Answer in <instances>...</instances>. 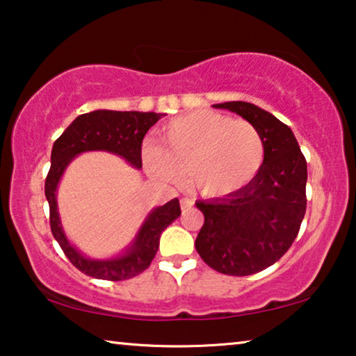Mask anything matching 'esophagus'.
Segmentation results:
<instances>
[{"label":"esophagus","instance_id":"1","mask_svg":"<svg viewBox=\"0 0 356 356\" xmlns=\"http://www.w3.org/2000/svg\"><path fill=\"white\" fill-rule=\"evenodd\" d=\"M192 207H193V200L192 198H182V200H180V208H182V211H185V209H188Z\"/></svg>","mask_w":356,"mask_h":356}]
</instances>
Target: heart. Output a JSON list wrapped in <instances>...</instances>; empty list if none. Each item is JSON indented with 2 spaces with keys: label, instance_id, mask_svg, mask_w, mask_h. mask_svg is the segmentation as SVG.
<instances>
[{
  "label": "heart",
  "instance_id": "1",
  "mask_svg": "<svg viewBox=\"0 0 356 356\" xmlns=\"http://www.w3.org/2000/svg\"><path fill=\"white\" fill-rule=\"evenodd\" d=\"M163 145L147 142L142 156L148 172L168 184H180L185 172L200 193L227 197L252 182L264 161L258 129L216 111L174 118L161 129Z\"/></svg>",
  "mask_w": 356,
  "mask_h": 356
}]
</instances>
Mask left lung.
<instances>
[{"label": "left lung", "instance_id": "obj_1", "mask_svg": "<svg viewBox=\"0 0 356 356\" xmlns=\"http://www.w3.org/2000/svg\"><path fill=\"white\" fill-rule=\"evenodd\" d=\"M258 129L264 161L247 187L224 198L197 202L204 224L195 248L214 271L250 276L284 257L307 211V161L289 126L247 102L213 104Z\"/></svg>", "mask_w": 356, "mask_h": 356}]
</instances>
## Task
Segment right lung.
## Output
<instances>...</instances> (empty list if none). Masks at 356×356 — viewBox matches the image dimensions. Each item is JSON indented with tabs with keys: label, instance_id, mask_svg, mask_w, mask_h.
<instances>
[{
	"label": "right lung",
	"instance_id": "right-lung-1",
	"mask_svg": "<svg viewBox=\"0 0 356 356\" xmlns=\"http://www.w3.org/2000/svg\"><path fill=\"white\" fill-rule=\"evenodd\" d=\"M164 114L140 111H97L80 114L61 134L51 149V168L44 180L49 204V226L59 247L79 271L103 280H124L138 276L152 264L159 247V237L180 216L179 200L174 198L148 213L126 252L108 259H92L82 254L64 234L58 213L56 190L64 171L80 153L108 152L126 159L135 169L142 168V142L148 129Z\"/></svg>",
	"mask_w": 356,
	"mask_h": 356
}]
</instances>
